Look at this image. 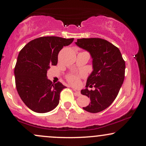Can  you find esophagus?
I'll use <instances>...</instances> for the list:
<instances>
[{"mask_svg":"<svg viewBox=\"0 0 146 146\" xmlns=\"http://www.w3.org/2000/svg\"><path fill=\"white\" fill-rule=\"evenodd\" d=\"M74 91L75 92L74 94H75L76 96H80L81 95L80 92V91H77V90H74Z\"/></svg>","mask_w":146,"mask_h":146,"instance_id":"1","label":"esophagus"}]
</instances>
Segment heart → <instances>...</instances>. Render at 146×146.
Returning <instances> with one entry per match:
<instances>
[{"mask_svg": "<svg viewBox=\"0 0 146 146\" xmlns=\"http://www.w3.org/2000/svg\"><path fill=\"white\" fill-rule=\"evenodd\" d=\"M67 80L72 84L76 85L79 83L80 76L78 75L75 74H70L67 76Z\"/></svg>", "mask_w": 146, "mask_h": 146, "instance_id": "obj_1", "label": "heart"}]
</instances>
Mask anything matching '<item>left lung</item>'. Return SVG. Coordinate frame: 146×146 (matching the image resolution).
I'll list each match as a JSON object with an SVG mask.
<instances>
[{
    "label": "left lung",
    "instance_id": "left-lung-1",
    "mask_svg": "<svg viewBox=\"0 0 146 146\" xmlns=\"http://www.w3.org/2000/svg\"><path fill=\"white\" fill-rule=\"evenodd\" d=\"M78 46L86 50L92 58L93 71L87 79L86 88L82 94L90 99L84 110L98 113L110 106L118 94L125 76V61L118 48L98 38L78 39ZM88 87H94V91H88Z\"/></svg>",
    "mask_w": 146,
    "mask_h": 146
}]
</instances>
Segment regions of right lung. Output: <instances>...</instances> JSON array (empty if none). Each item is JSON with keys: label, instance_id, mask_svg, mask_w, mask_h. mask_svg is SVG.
<instances>
[{"label": "right lung", "instance_id": "right-lung-1", "mask_svg": "<svg viewBox=\"0 0 146 146\" xmlns=\"http://www.w3.org/2000/svg\"><path fill=\"white\" fill-rule=\"evenodd\" d=\"M74 38L40 37L29 42L20 51L15 68L18 93L26 106L37 113L52 110L59 104L60 94L66 88L47 78V70L56 66L58 55Z\"/></svg>", "mask_w": 146, "mask_h": 146}]
</instances>
